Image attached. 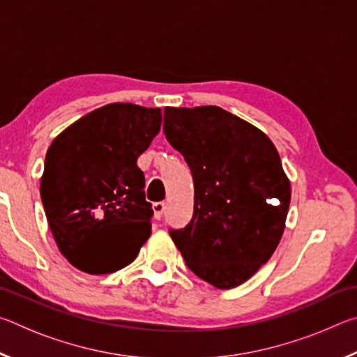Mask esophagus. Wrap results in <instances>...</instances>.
Wrapping results in <instances>:
<instances>
[{
	"mask_svg": "<svg viewBox=\"0 0 357 357\" xmlns=\"http://www.w3.org/2000/svg\"><path fill=\"white\" fill-rule=\"evenodd\" d=\"M153 211H154V217L157 220H160V217L164 215V211H165V203L164 202H155L153 204Z\"/></svg>",
	"mask_w": 357,
	"mask_h": 357,
	"instance_id": "obj_1",
	"label": "esophagus"
}]
</instances>
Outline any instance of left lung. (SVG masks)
<instances>
[{"label": "left lung", "instance_id": "8db88e82", "mask_svg": "<svg viewBox=\"0 0 357 357\" xmlns=\"http://www.w3.org/2000/svg\"><path fill=\"white\" fill-rule=\"evenodd\" d=\"M168 143L195 185L192 220L170 228L187 268L215 288L249 280L285 229L291 187L273 142L215 105L164 110Z\"/></svg>", "mask_w": 357, "mask_h": 357}]
</instances>
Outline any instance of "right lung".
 <instances>
[{
	"label": "right lung",
	"instance_id": "obj_1",
	"mask_svg": "<svg viewBox=\"0 0 357 357\" xmlns=\"http://www.w3.org/2000/svg\"><path fill=\"white\" fill-rule=\"evenodd\" d=\"M160 108L110 104L59 134L45 155L40 198L63 255L89 274L128 266L151 234L137 159L159 134Z\"/></svg>",
	"mask_w": 357,
	"mask_h": 357
}]
</instances>
